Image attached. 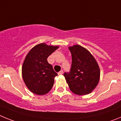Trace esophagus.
I'll list each match as a JSON object with an SVG mask.
<instances>
[{"instance_id": "esophagus-1", "label": "esophagus", "mask_w": 121, "mask_h": 121, "mask_svg": "<svg viewBox=\"0 0 121 121\" xmlns=\"http://www.w3.org/2000/svg\"><path fill=\"white\" fill-rule=\"evenodd\" d=\"M63 74V71L62 70H61V71H60L58 73V75H62Z\"/></svg>"}]
</instances>
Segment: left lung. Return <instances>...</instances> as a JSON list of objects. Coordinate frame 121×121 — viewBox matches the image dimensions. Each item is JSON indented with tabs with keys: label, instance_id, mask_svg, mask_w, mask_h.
<instances>
[{
	"label": "left lung",
	"instance_id": "obj_1",
	"mask_svg": "<svg viewBox=\"0 0 121 121\" xmlns=\"http://www.w3.org/2000/svg\"><path fill=\"white\" fill-rule=\"evenodd\" d=\"M72 63L69 73H64L69 88L73 93L85 95L90 93L100 78V69L93 55L85 48L75 45L68 48Z\"/></svg>",
	"mask_w": 121,
	"mask_h": 121
}]
</instances>
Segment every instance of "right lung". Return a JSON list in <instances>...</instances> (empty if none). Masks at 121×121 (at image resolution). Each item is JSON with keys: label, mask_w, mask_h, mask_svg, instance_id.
<instances>
[{"label": "right lung", "mask_w": 121, "mask_h": 121, "mask_svg": "<svg viewBox=\"0 0 121 121\" xmlns=\"http://www.w3.org/2000/svg\"><path fill=\"white\" fill-rule=\"evenodd\" d=\"M59 48L58 46L39 43L29 51L22 68V78L30 90L37 95L48 93L57 76L53 67L47 61L49 56Z\"/></svg>", "instance_id": "1"}]
</instances>
